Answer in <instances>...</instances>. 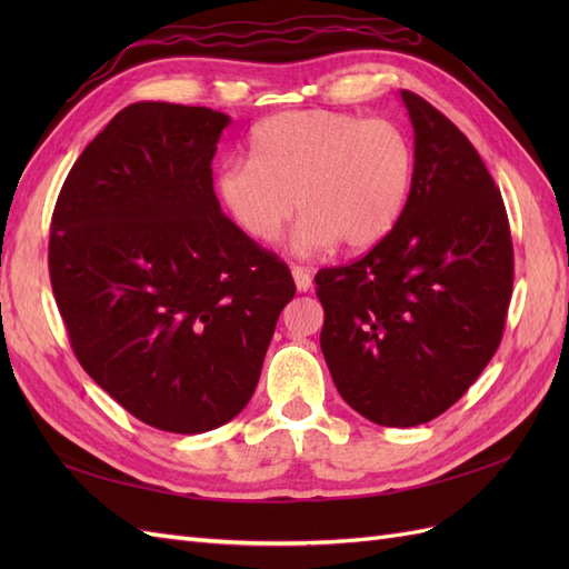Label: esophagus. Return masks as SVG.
I'll return each instance as SVG.
<instances>
[{"mask_svg": "<svg viewBox=\"0 0 569 569\" xmlns=\"http://www.w3.org/2000/svg\"><path fill=\"white\" fill-rule=\"evenodd\" d=\"M291 278H295V284L299 291H308L313 287V278H311V270L303 268V266H295L291 268Z\"/></svg>", "mask_w": 569, "mask_h": 569, "instance_id": "esophagus-1", "label": "esophagus"}]
</instances>
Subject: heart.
Masks as SVG:
<instances>
[{"instance_id":"1","label":"heart","mask_w":569,"mask_h":569,"mask_svg":"<svg viewBox=\"0 0 569 569\" xmlns=\"http://www.w3.org/2000/svg\"><path fill=\"white\" fill-rule=\"evenodd\" d=\"M416 173L408 134L387 118L308 109L266 118L251 132L249 161L220 166L216 194L234 226L258 244L289 239L297 256L337 242L363 251L403 216Z\"/></svg>"}]
</instances>
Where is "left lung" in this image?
Instances as JSON below:
<instances>
[{
    "label": "left lung",
    "instance_id": "1",
    "mask_svg": "<svg viewBox=\"0 0 569 569\" xmlns=\"http://www.w3.org/2000/svg\"><path fill=\"white\" fill-rule=\"evenodd\" d=\"M416 173L393 230L349 266L322 268L320 349L341 399L382 427L449 410L487 368L512 297L501 189L477 149L416 92Z\"/></svg>",
    "mask_w": 569,
    "mask_h": 569
}]
</instances>
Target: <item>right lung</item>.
<instances>
[{"label": "right lung", "instance_id": "obj_1", "mask_svg": "<svg viewBox=\"0 0 569 569\" xmlns=\"http://www.w3.org/2000/svg\"><path fill=\"white\" fill-rule=\"evenodd\" d=\"M230 116L137 101L84 147L49 230V280L80 366L130 416L201 435L249 403L287 263L220 211Z\"/></svg>", "mask_w": 569, "mask_h": 569}]
</instances>
